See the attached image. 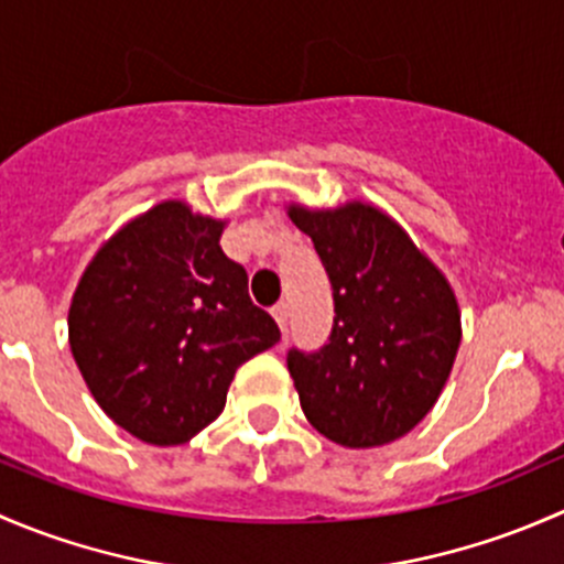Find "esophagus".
Returning a JSON list of instances; mask_svg holds the SVG:
<instances>
[{
  "label": "esophagus",
  "mask_w": 564,
  "mask_h": 564,
  "mask_svg": "<svg viewBox=\"0 0 564 564\" xmlns=\"http://www.w3.org/2000/svg\"><path fill=\"white\" fill-rule=\"evenodd\" d=\"M270 311H272V316H275L278 327L286 329V318H289V308H286V303H275V305H272Z\"/></svg>",
  "instance_id": "34e87169"
}]
</instances>
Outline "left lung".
I'll list each match as a JSON object with an SVG mask.
<instances>
[{
	"label": "left lung",
	"instance_id": "1",
	"mask_svg": "<svg viewBox=\"0 0 564 564\" xmlns=\"http://www.w3.org/2000/svg\"><path fill=\"white\" fill-rule=\"evenodd\" d=\"M333 286L329 340L286 366L318 434L344 447L401 440L440 398L460 344L451 283L382 209L289 207Z\"/></svg>",
	"mask_w": 564,
	"mask_h": 564
}]
</instances>
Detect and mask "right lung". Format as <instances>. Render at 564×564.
I'll list each match as a JSON object with an SVG mask.
<instances>
[{"label": "right lung", "mask_w": 564, "mask_h": 564, "mask_svg": "<svg viewBox=\"0 0 564 564\" xmlns=\"http://www.w3.org/2000/svg\"><path fill=\"white\" fill-rule=\"evenodd\" d=\"M224 220L161 202L95 253L67 333L100 409L147 445L172 447L226 406L237 368L281 340L220 248Z\"/></svg>", "instance_id": "1"}]
</instances>
